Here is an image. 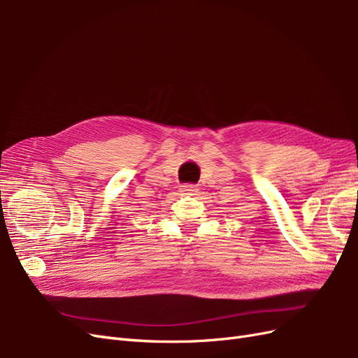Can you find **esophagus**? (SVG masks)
Wrapping results in <instances>:
<instances>
[{
  "label": "esophagus",
  "instance_id": "1",
  "mask_svg": "<svg viewBox=\"0 0 358 358\" xmlns=\"http://www.w3.org/2000/svg\"><path fill=\"white\" fill-rule=\"evenodd\" d=\"M197 190H199L197 185H194V184H184L180 187V192L185 196H194L197 193Z\"/></svg>",
  "mask_w": 358,
  "mask_h": 358
}]
</instances>
